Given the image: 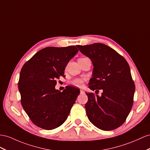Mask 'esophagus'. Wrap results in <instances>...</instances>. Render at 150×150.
Masks as SVG:
<instances>
[{
	"instance_id": "esophagus-1",
	"label": "esophagus",
	"mask_w": 150,
	"mask_h": 150,
	"mask_svg": "<svg viewBox=\"0 0 150 150\" xmlns=\"http://www.w3.org/2000/svg\"><path fill=\"white\" fill-rule=\"evenodd\" d=\"M80 94H83V93H84V91H83V90H82V89H80Z\"/></svg>"
}]
</instances>
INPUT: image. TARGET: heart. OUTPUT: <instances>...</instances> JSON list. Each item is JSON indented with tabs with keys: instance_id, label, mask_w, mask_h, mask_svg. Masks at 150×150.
<instances>
[{
	"instance_id": "1",
	"label": "heart",
	"mask_w": 150,
	"mask_h": 150,
	"mask_svg": "<svg viewBox=\"0 0 150 150\" xmlns=\"http://www.w3.org/2000/svg\"><path fill=\"white\" fill-rule=\"evenodd\" d=\"M85 78H75L74 79H73L71 80V84H73V85L75 86H76V87H81L82 86L83 82H85Z\"/></svg>"
}]
</instances>
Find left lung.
I'll use <instances>...</instances> for the list:
<instances>
[{
  "label": "left lung",
  "mask_w": 150,
  "mask_h": 150,
  "mask_svg": "<svg viewBox=\"0 0 150 150\" xmlns=\"http://www.w3.org/2000/svg\"><path fill=\"white\" fill-rule=\"evenodd\" d=\"M83 54L89 57L94 66L89 83L93 93H86L85 105L87 117L96 127L112 130L125 122L132 109L135 85L128 63L124 57L109 46L101 43L76 45Z\"/></svg>",
  "instance_id": "left-lung-1"
}]
</instances>
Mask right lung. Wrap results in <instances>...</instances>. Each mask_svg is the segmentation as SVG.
Wrapping results in <instances>:
<instances>
[{
  "mask_svg": "<svg viewBox=\"0 0 150 150\" xmlns=\"http://www.w3.org/2000/svg\"><path fill=\"white\" fill-rule=\"evenodd\" d=\"M75 46L41 49L22 67L18 82L21 103L30 119L38 127L52 130L66 121L80 90L67 86L55 89L56 80L65 76L64 69L78 52Z\"/></svg>",
  "mask_w": 150,
  "mask_h": 150,
  "instance_id": "right-lung-1",
  "label": "right lung"
}]
</instances>
